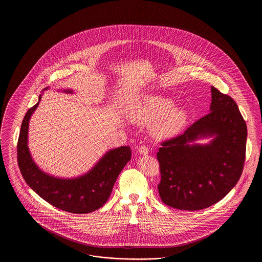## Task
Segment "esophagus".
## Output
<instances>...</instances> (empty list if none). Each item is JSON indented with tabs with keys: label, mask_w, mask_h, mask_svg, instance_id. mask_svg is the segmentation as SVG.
Segmentation results:
<instances>
[{
	"label": "esophagus",
	"mask_w": 262,
	"mask_h": 262,
	"mask_svg": "<svg viewBox=\"0 0 262 262\" xmlns=\"http://www.w3.org/2000/svg\"><path fill=\"white\" fill-rule=\"evenodd\" d=\"M148 148L145 146V145H142V146H140L138 149H137V152H138V154H140V155H146V154H148Z\"/></svg>",
	"instance_id": "34e87169"
}]
</instances>
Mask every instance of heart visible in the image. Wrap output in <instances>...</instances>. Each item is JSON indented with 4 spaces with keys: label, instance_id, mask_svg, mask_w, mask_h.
Here are the masks:
<instances>
[{
    "label": "heart",
    "instance_id": "heart-1",
    "mask_svg": "<svg viewBox=\"0 0 262 262\" xmlns=\"http://www.w3.org/2000/svg\"><path fill=\"white\" fill-rule=\"evenodd\" d=\"M174 106V100L169 97L150 94L141 99L129 117L138 124H151L150 132L153 137L170 138L183 129L188 118L185 109Z\"/></svg>",
    "mask_w": 262,
    "mask_h": 262
}]
</instances>
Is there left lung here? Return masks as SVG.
<instances>
[{
  "mask_svg": "<svg viewBox=\"0 0 262 262\" xmlns=\"http://www.w3.org/2000/svg\"><path fill=\"white\" fill-rule=\"evenodd\" d=\"M248 129L236 102L211 86L210 113L187 130L163 142L157 152L163 202L196 211L224 199L244 169ZM210 138L207 144H196Z\"/></svg>",
  "mask_w": 262,
  "mask_h": 262,
  "instance_id": "obj_1",
  "label": "left lung"
}]
</instances>
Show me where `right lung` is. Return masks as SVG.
<instances>
[{
  "label": "right lung",
  "mask_w": 262,
  "mask_h": 262,
  "mask_svg": "<svg viewBox=\"0 0 262 262\" xmlns=\"http://www.w3.org/2000/svg\"><path fill=\"white\" fill-rule=\"evenodd\" d=\"M62 92L74 93V90L64 89ZM43 93L39 95L37 103L25 114L20 127L17 162L23 177L40 198L61 210L75 214L95 211L106 203L118 176L130 160V147L121 146L108 150L88 173L75 178H59L44 172L34 162L28 148L29 121Z\"/></svg>",
  "instance_id": "add662e5"
}]
</instances>
